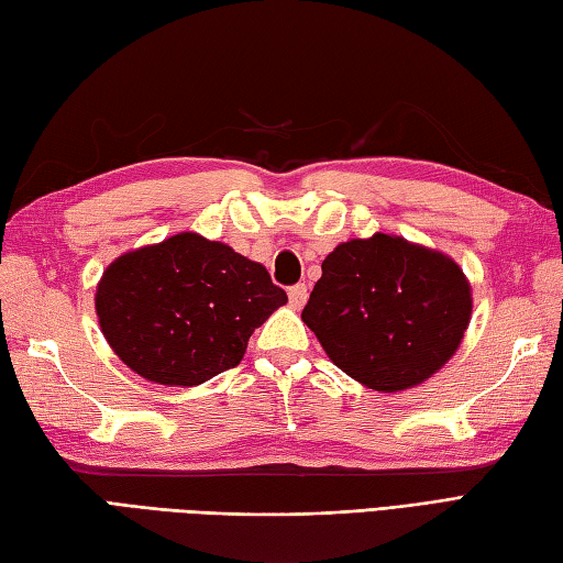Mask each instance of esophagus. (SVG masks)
I'll return each mask as SVG.
<instances>
[{
  "label": "esophagus",
  "mask_w": 563,
  "mask_h": 563,
  "mask_svg": "<svg viewBox=\"0 0 563 563\" xmlns=\"http://www.w3.org/2000/svg\"><path fill=\"white\" fill-rule=\"evenodd\" d=\"M288 297H290V307H292V309H302L305 302H307V297H309L307 285H305V283L292 285V288L288 290Z\"/></svg>",
  "instance_id": "esophagus-1"
}]
</instances>
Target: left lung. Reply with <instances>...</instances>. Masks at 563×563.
<instances>
[{"label":"left lung","instance_id":"1","mask_svg":"<svg viewBox=\"0 0 563 563\" xmlns=\"http://www.w3.org/2000/svg\"><path fill=\"white\" fill-rule=\"evenodd\" d=\"M470 319L472 285L457 263L382 232L333 249L302 309L331 363L382 394L433 377Z\"/></svg>","mask_w":563,"mask_h":563}]
</instances>
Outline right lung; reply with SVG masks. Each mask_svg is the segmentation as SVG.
Masks as SVG:
<instances>
[{"mask_svg":"<svg viewBox=\"0 0 563 563\" xmlns=\"http://www.w3.org/2000/svg\"><path fill=\"white\" fill-rule=\"evenodd\" d=\"M285 302L266 266L196 232L125 251L93 297L113 353L166 387H196L239 365L251 333Z\"/></svg>","mask_w":563,"mask_h":563,"instance_id":"right-lung-1","label":"right lung"}]
</instances>
